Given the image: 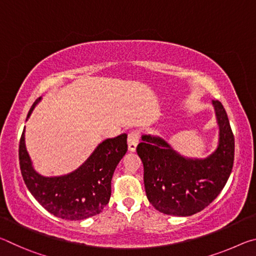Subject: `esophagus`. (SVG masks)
I'll use <instances>...</instances> for the list:
<instances>
[{"mask_svg":"<svg viewBox=\"0 0 256 256\" xmlns=\"http://www.w3.org/2000/svg\"><path fill=\"white\" fill-rule=\"evenodd\" d=\"M138 138H140V136H138V133L136 132V131H132L128 133V150L130 151H136V146L138 144Z\"/></svg>","mask_w":256,"mask_h":256,"instance_id":"34e87169","label":"esophagus"}]
</instances>
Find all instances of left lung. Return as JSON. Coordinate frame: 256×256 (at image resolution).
I'll return each instance as SVG.
<instances>
[{
    "label": "left lung",
    "instance_id": "8db88e82",
    "mask_svg": "<svg viewBox=\"0 0 256 256\" xmlns=\"http://www.w3.org/2000/svg\"><path fill=\"white\" fill-rule=\"evenodd\" d=\"M219 124L218 148L204 159L185 158L164 138L142 136L136 152L144 164L149 202L164 214H198L219 196L230 176L235 138L222 104L212 100Z\"/></svg>",
    "mask_w": 256,
    "mask_h": 256
}]
</instances>
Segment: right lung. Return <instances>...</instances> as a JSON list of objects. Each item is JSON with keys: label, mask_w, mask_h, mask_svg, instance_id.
Instances as JSON below:
<instances>
[{"label": "right lung", "mask_w": 256, "mask_h": 256, "mask_svg": "<svg viewBox=\"0 0 256 256\" xmlns=\"http://www.w3.org/2000/svg\"><path fill=\"white\" fill-rule=\"evenodd\" d=\"M38 98L30 108L32 114ZM128 136L107 138L99 144L84 164L68 175L45 177L34 170L26 149L24 130L19 144L21 174L32 196L58 218L84 220L100 214L110 198L112 177L128 151Z\"/></svg>", "instance_id": "obj_1"}]
</instances>
